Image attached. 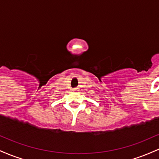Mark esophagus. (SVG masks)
Segmentation results:
<instances>
[{
	"instance_id": "obj_1",
	"label": "esophagus",
	"mask_w": 159,
	"mask_h": 159,
	"mask_svg": "<svg viewBox=\"0 0 159 159\" xmlns=\"http://www.w3.org/2000/svg\"><path fill=\"white\" fill-rule=\"evenodd\" d=\"M73 91H74V92L78 93V91H79V88H78V87H75V88H73Z\"/></svg>"
}]
</instances>
